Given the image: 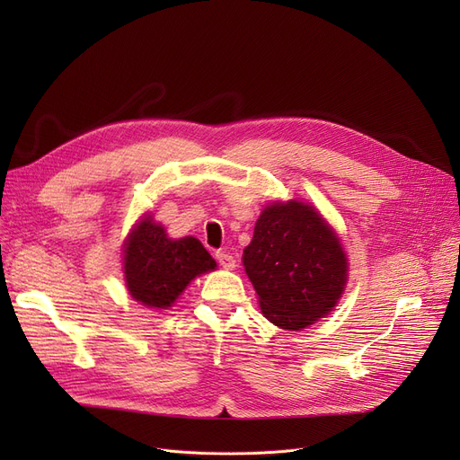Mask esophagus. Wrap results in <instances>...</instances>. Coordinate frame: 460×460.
<instances>
[{"mask_svg":"<svg viewBox=\"0 0 460 460\" xmlns=\"http://www.w3.org/2000/svg\"><path fill=\"white\" fill-rule=\"evenodd\" d=\"M216 261L220 262V267L226 270H233L236 264H234V257L227 252H216Z\"/></svg>","mask_w":460,"mask_h":460,"instance_id":"1","label":"esophagus"}]
</instances>
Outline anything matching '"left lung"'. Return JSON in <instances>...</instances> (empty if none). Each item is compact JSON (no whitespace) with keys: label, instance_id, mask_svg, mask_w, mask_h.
I'll return each mask as SVG.
<instances>
[{"label":"left lung","instance_id":"obj_1","mask_svg":"<svg viewBox=\"0 0 460 460\" xmlns=\"http://www.w3.org/2000/svg\"><path fill=\"white\" fill-rule=\"evenodd\" d=\"M243 262L262 315L283 330H302L340 302L349 276L341 240L309 203L264 207Z\"/></svg>","mask_w":460,"mask_h":460}]
</instances>
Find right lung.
I'll return each instance as SVG.
<instances>
[{
    "label": "right lung",
    "mask_w": 460,
    "mask_h": 460,
    "mask_svg": "<svg viewBox=\"0 0 460 460\" xmlns=\"http://www.w3.org/2000/svg\"><path fill=\"white\" fill-rule=\"evenodd\" d=\"M123 259L130 296L153 309L172 307L193 278L216 269L198 238H169L151 214L130 231Z\"/></svg>",
    "instance_id": "obj_1"
}]
</instances>
